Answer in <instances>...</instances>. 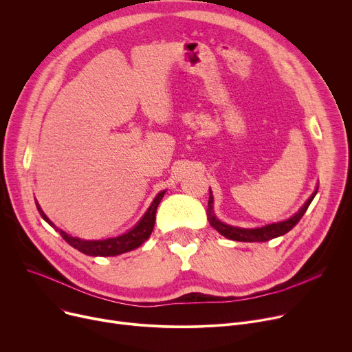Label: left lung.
Returning <instances> with one entry per match:
<instances>
[{
	"instance_id": "1",
	"label": "left lung",
	"mask_w": 352,
	"mask_h": 352,
	"mask_svg": "<svg viewBox=\"0 0 352 352\" xmlns=\"http://www.w3.org/2000/svg\"><path fill=\"white\" fill-rule=\"evenodd\" d=\"M316 194H317V191L309 198V201L304 204V206L290 219L283 221V222L272 223V225H266L263 228L243 229V228L229 226V225L222 223L221 221H218L214 217V214L210 212V209H208V219H209V223L212 225L221 233V235H223L228 239L238 241V242H266V241L274 239L277 236H282V235H285V233H287L289 230H292L298 223V221L302 218V215L306 214V210L310 206ZM209 204H210V198H209Z\"/></svg>"
}]
</instances>
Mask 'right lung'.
<instances>
[{"instance_id":"1","label":"right lung","mask_w":352,"mask_h":352,"mask_svg":"<svg viewBox=\"0 0 352 352\" xmlns=\"http://www.w3.org/2000/svg\"><path fill=\"white\" fill-rule=\"evenodd\" d=\"M164 194H158L155 197V199L153 201L151 206L148 208V210L146 212V215L143 217V219L137 223V226H134L130 232L124 233L122 236L117 238H110V239H104V241H82L79 238H74L67 235L66 232L56 229L55 225H52L48 218L45 217V214L39 209V214L42 215L43 219L48 221L56 230H59L60 236L70 245L74 246L75 249H78L79 252L89 254V256H116V254H122L126 252H130L138 246H142L148 236L151 235L153 228H154V222H155V212H157V206L160 204V201L162 199Z\"/></svg>"}]
</instances>
